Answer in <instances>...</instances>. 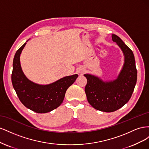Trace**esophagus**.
Listing matches in <instances>:
<instances>
[{"label": "esophagus", "mask_w": 149, "mask_h": 149, "mask_svg": "<svg viewBox=\"0 0 149 149\" xmlns=\"http://www.w3.org/2000/svg\"><path fill=\"white\" fill-rule=\"evenodd\" d=\"M77 72L79 74H83L84 72V70L83 68H78L77 70Z\"/></svg>", "instance_id": "1"}]
</instances>
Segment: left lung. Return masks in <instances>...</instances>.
Returning a JSON list of instances; mask_svg holds the SVG:
<instances>
[{
  "mask_svg": "<svg viewBox=\"0 0 149 149\" xmlns=\"http://www.w3.org/2000/svg\"><path fill=\"white\" fill-rule=\"evenodd\" d=\"M112 39L120 48L124 55V63L117 79L104 82L97 76L89 74L85 87L88 102L97 110L111 112L124 106L131 97L136 84L137 71L132 51L118 36L112 35Z\"/></svg>",
  "mask_w": 149,
  "mask_h": 149,
  "instance_id": "1",
  "label": "left lung"
}]
</instances>
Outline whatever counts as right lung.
Masks as SVG:
<instances>
[{
	"label": "right lung",
	"instance_id": "add662e5",
	"mask_svg": "<svg viewBox=\"0 0 149 149\" xmlns=\"http://www.w3.org/2000/svg\"><path fill=\"white\" fill-rule=\"evenodd\" d=\"M26 43L18 49L13 58V87L20 101L26 107L37 113H46L61 105L67 89L75 81L78 75L68 76L47 85L31 81L22 71L20 62V54Z\"/></svg>",
	"mask_w": 149,
	"mask_h": 149
}]
</instances>
